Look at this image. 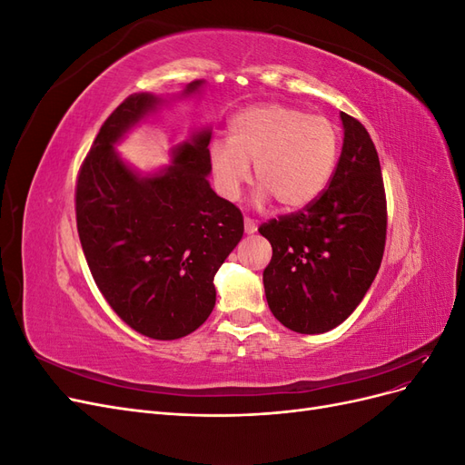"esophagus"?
<instances>
[{
    "label": "esophagus",
    "mask_w": 465,
    "mask_h": 465,
    "mask_svg": "<svg viewBox=\"0 0 465 465\" xmlns=\"http://www.w3.org/2000/svg\"><path fill=\"white\" fill-rule=\"evenodd\" d=\"M256 231H258V223H256L254 219L246 217V219H244V232H246V234H254Z\"/></svg>",
    "instance_id": "esophagus-1"
}]
</instances>
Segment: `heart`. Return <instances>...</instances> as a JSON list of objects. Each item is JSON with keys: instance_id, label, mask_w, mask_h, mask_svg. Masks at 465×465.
Masks as SVG:
<instances>
[{"instance_id": "heart-1", "label": "heart", "mask_w": 465, "mask_h": 465, "mask_svg": "<svg viewBox=\"0 0 465 465\" xmlns=\"http://www.w3.org/2000/svg\"><path fill=\"white\" fill-rule=\"evenodd\" d=\"M340 134L323 116H308L285 104H258L229 122V142L209 147L217 192L236 202L250 180V163L260 184L256 200L272 198L283 209H302L320 198L333 176Z\"/></svg>"}]
</instances>
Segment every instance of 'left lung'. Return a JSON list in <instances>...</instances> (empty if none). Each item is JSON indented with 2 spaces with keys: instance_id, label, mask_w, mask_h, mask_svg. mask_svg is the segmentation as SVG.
<instances>
[{
  "instance_id": "left-lung-1",
  "label": "left lung",
  "mask_w": 465,
  "mask_h": 465,
  "mask_svg": "<svg viewBox=\"0 0 465 465\" xmlns=\"http://www.w3.org/2000/svg\"><path fill=\"white\" fill-rule=\"evenodd\" d=\"M343 147L328 188L297 213L263 223L273 256L263 270L273 316L297 333L345 322L371 289L386 244V193L369 132L341 112Z\"/></svg>"
}]
</instances>
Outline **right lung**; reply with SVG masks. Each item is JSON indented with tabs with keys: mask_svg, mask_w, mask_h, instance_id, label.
<instances>
[{
	"mask_svg": "<svg viewBox=\"0 0 465 465\" xmlns=\"http://www.w3.org/2000/svg\"><path fill=\"white\" fill-rule=\"evenodd\" d=\"M192 81L184 96L198 93ZM163 104L135 93L112 112L81 164L77 232L103 297L128 326L171 341L198 330L215 306L213 277L241 242V209L209 186L211 132H195L171 164L142 176L114 145Z\"/></svg>",
	"mask_w": 465,
	"mask_h": 465,
	"instance_id": "add662e5",
	"label": "right lung"
}]
</instances>
